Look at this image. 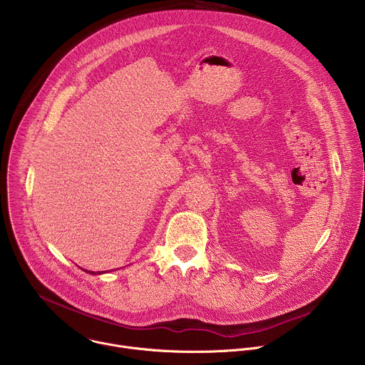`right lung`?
I'll return each instance as SVG.
<instances>
[{
	"label": "right lung",
	"instance_id": "1",
	"mask_svg": "<svg viewBox=\"0 0 365 365\" xmlns=\"http://www.w3.org/2000/svg\"><path fill=\"white\" fill-rule=\"evenodd\" d=\"M86 273H89V274H101V273H95V272H89V270H85Z\"/></svg>",
	"mask_w": 365,
	"mask_h": 365
}]
</instances>
